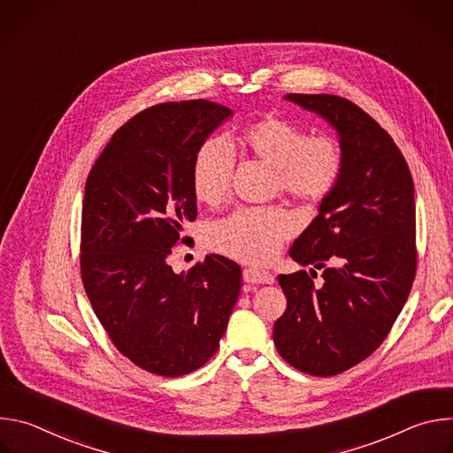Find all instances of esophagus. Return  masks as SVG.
<instances>
[{
	"mask_svg": "<svg viewBox=\"0 0 453 453\" xmlns=\"http://www.w3.org/2000/svg\"><path fill=\"white\" fill-rule=\"evenodd\" d=\"M243 280L247 283H252V285H262V283H274V276L267 271H262V269H256V267H249V269H243Z\"/></svg>",
	"mask_w": 453,
	"mask_h": 453,
	"instance_id": "esophagus-1",
	"label": "esophagus"
}]
</instances>
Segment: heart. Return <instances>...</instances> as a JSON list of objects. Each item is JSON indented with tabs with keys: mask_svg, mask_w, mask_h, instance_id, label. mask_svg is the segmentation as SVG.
<instances>
[{
	"mask_svg": "<svg viewBox=\"0 0 453 453\" xmlns=\"http://www.w3.org/2000/svg\"><path fill=\"white\" fill-rule=\"evenodd\" d=\"M243 150L276 172L281 191L319 204L341 177V150L330 138H310L303 127L276 116L264 118L240 136ZM234 159L220 140L204 142L191 165V189L208 206L220 204L231 189ZM296 231L294 217L280 208L238 210L210 229V243L219 252L249 264L273 260L280 245Z\"/></svg>",
	"mask_w": 453,
	"mask_h": 453,
	"instance_id": "b5f03b06",
	"label": "heart"
}]
</instances>
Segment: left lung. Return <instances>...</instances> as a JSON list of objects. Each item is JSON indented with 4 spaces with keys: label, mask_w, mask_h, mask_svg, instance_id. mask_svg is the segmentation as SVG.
I'll return each instance as SVG.
<instances>
[{
    "label": "left lung",
    "mask_w": 453,
    "mask_h": 453,
    "mask_svg": "<svg viewBox=\"0 0 453 453\" xmlns=\"http://www.w3.org/2000/svg\"><path fill=\"white\" fill-rule=\"evenodd\" d=\"M335 128L342 170L280 274L287 310L274 322L278 353L296 369L334 376L367 358L398 319L416 274V203L400 149L360 107L335 95H285ZM331 267H326V262ZM310 269V274L315 271Z\"/></svg>",
    "instance_id": "left-lung-1"
}]
</instances>
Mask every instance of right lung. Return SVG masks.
<instances>
[{"label":"right lung","instance_id":"right-lung-1","mask_svg":"<svg viewBox=\"0 0 453 453\" xmlns=\"http://www.w3.org/2000/svg\"><path fill=\"white\" fill-rule=\"evenodd\" d=\"M231 114L208 100L154 105L118 128L88 175L86 294L118 351L159 376L188 374L217 353L240 294L242 271L226 256L180 274L166 262L182 222L197 217L193 157Z\"/></svg>","mask_w":453,"mask_h":453}]
</instances>
